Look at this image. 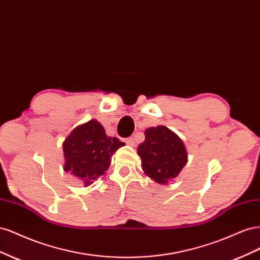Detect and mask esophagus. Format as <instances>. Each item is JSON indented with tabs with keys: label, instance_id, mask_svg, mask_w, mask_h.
I'll return each mask as SVG.
<instances>
[{
	"label": "esophagus",
	"instance_id": "34e87169",
	"mask_svg": "<svg viewBox=\"0 0 260 260\" xmlns=\"http://www.w3.org/2000/svg\"><path fill=\"white\" fill-rule=\"evenodd\" d=\"M124 142L127 143L128 145L133 146V145H135V139H133V138H127V139H124Z\"/></svg>",
	"mask_w": 260,
	"mask_h": 260
}]
</instances>
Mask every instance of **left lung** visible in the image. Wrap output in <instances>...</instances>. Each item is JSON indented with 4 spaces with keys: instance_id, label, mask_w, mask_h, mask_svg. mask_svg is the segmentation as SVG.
Here are the masks:
<instances>
[{
    "instance_id": "1",
    "label": "left lung",
    "mask_w": 260,
    "mask_h": 260,
    "mask_svg": "<svg viewBox=\"0 0 260 260\" xmlns=\"http://www.w3.org/2000/svg\"><path fill=\"white\" fill-rule=\"evenodd\" d=\"M145 140L138 147L145 174L160 184L175 179L187 161L180 138L165 125L145 130Z\"/></svg>"
}]
</instances>
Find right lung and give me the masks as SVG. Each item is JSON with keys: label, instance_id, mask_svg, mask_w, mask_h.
<instances>
[{"label": "right lung", "instance_id": "obj_1", "mask_svg": "<svg viewBox=\"0 0 260 260\" xmlns=\"http://www.w3.org/2000/svg\"><path fill=\"white\" fill-rule=\"evenodd\" d=\"M122 145L116 138L107 137L100 122L90 120L75 128L62 143L64 169L89 185L105 174L113 154Z\"/></svg>", "mask_w": 260, "mask_h": 260}]
</instances>
